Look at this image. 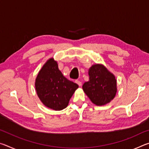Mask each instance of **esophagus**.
<instances>
[{"label":"esophagus","mask_w":149,"mask_h":149,"mask_svg":"<svg viewBox=\"0 0 149 149\" xmlns=\"http://www.w3.org/2000/svg\"><path fill=\"white\" fill-rule=\"evenodd\" d=\"M75 83H76V84L79 85V86L80 87V86H81V85H82V84H81V81H78V80H76L75 81Z\"/></svg>","instance_id":"obj_1"}]
</instances>
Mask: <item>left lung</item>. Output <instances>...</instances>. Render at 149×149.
<instances>
[{"instance_id":"1","label":"left lung","mask_w":149,"mask_h":149,"mask_svg":"<svg viewBox=\"0 0 149 149\" xmlns=\"http://www.w3.org/2000/svg\"><path fill=\"white\" fill-rule=\"evenodd\" d=\"M89 81L83 85V90L91 102L97 106L109 103L117 92L114 75L102 64L93 65L89 70Z\"/></svg>"}]
</instances>
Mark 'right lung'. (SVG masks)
Instances as JSON below:
<instances>
[{"mask_svg":"<svg viewBox=\"0 0 149 149\" xmlns=\"http://www.w3.org/2000/svg\"><path fill=\"white\" fill-rule=\"evenodd\" d=\"M35 85L42 104L54 110L66 108L75 91L79 87L63 75L53 58L48 60L42 67Z\"/></svg>","mask_w":149,"mask_h":149,"instance_id":"right-lung-1","label":"right lung"}]
</instances>
